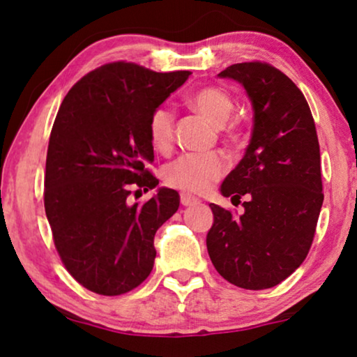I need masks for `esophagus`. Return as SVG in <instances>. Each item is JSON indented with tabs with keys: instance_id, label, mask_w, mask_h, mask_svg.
<instances>
[{
	"instance_id": "esophagus-1",
	"label": "esophagus",
	"mask_w": 357,
	"mask_h": 357,
	"mask_svg": "<svg viewBox=\"0 0 357 357\" xmlns=\"http://www.w3.org/2000/svg\"><path fill=\"white\" fill-rule=\"evenodd\" d=\"M180 203H182L183 206H193V204H198L199 203V199L192 197V195L182 193V195H180Z\"/></svg>"
}]
</instances>
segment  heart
Here are the masks:
<instances>
[{"instance_id": "1", "label": "heart", "mask_w": 357, "mask_h": 357, "mask_svg": "<svg viewBox=\"0 0 357 357\" xmlns=\"http://www.w3.org/2000/svg\"><path fill=\"white\" fill-rule=\"evenodd\" d=\"M193 109L213 121L224 125L234 110L232 99L221 87H202L188 97ZM148 133L154 149L167 151L174 141V112L169 105H159L151 112ZM226 172V159L219 153H190L165 164L162 178L169 187L188 193H204Z\"/></svg>"}]
</instances>
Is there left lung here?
<instances>
[{"instance_id":"1","label":"left lung","mask_w":357,"mask_h":357,"mask_svg":"<svg viewBox=\"0 0 357 357\" xmlns=\"http://www.w3.org/2000/svg\"><path fill=\"white\" fill-rule=\"evenodd\" d=\"M241 82L253 107L250 144L221 185L245 211L211 203L206 247L224 280L243 289H268L305 260L324 203L320 146L314 116L299 87L275 66L237 63L219 73Z\"/></svg>"}]
</instances>
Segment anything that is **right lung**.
<instances>
[{"mask_svg": "<svg viewBox=\"0 0 357 357\" xmlns=\"http://www.w3.org/2000/svg\"><path fill=\"white\" fill-rule=\"evenodd\" d=\"M190 71L155 73L136 63L104 65L63 99L47 151L45 203L53 242L70 275L96 294L120 296L153 271L155 231L178 209L172 188L153 190L151 112Z\"/></svg>", "mask_w": 357, "mask_h": 357, "instance_id": "add662e5", "label": "right lung"}]
</instances>
